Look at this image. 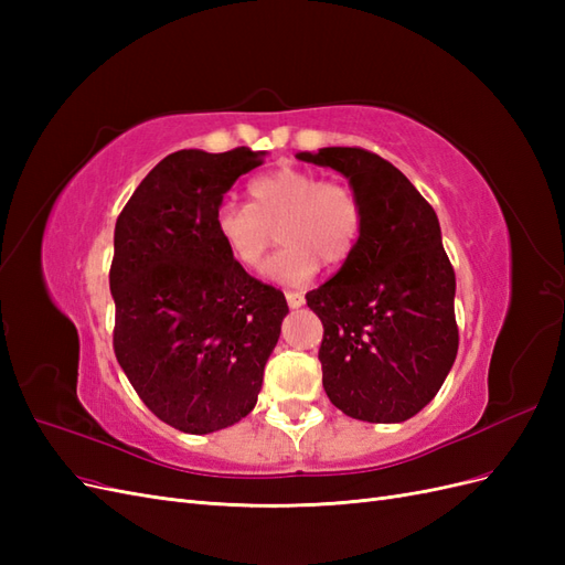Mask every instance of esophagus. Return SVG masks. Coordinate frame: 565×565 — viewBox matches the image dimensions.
<instances>
[{"mask_svg":"<svg viewBox=\"0 0 565 565\" xmlns=\"http://www.w3.org/2000/svg\"><path fill=\"white\" fill-rule=\"evenodd\" d=\"M285 299H287V306H289V309H301V306L306 303V299H303V295H301V292H287V295H285Z\"/></svg>","mask_w":565,"mask_h":565,"instance_id":"1","label":"esophagus"}]
</instances>
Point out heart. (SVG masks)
Instances as JSON below:
<instances>
[{"instance_id": "obj_1", "label": "heart", "mask_w": 565, "mask_h": 565, "mask_svg": "<svg viewBox=\"0 0 565 565\" xmlns=\"http://www.w3.org/2000/svg\"><path fill=\"white\" fill-rule=\"evenodd\" d=\"M252 204L224 200L214 214L221 245L243 268L256 270L276 241L285 243L266 273L301 285L324 266L351 259L363 233V204L347 183L322 181L297 167H278L249 181Z\"/></svg>"}]
</instances>
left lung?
I'll return each mask as SVG.
<instances>
[{
  "label": "left lung",
  "mask_w": 565,
  "mask_h": 565,
  "mask_svg": "<svg viewBox=\"0 0 565 565\" xmlns=\"http://www.w3.org/2000/svg\"><path fill=\"white\" fill-rule=\"evenodd\" d=\"M297 158L349 179L363 233L337 276L306 295L324 334L322 386L341 413L398 424L429 405L457 355L455 270L434 207L401 169L363 148Z\"/></svg>",
  "instance_id": "left-lung-1"
}]
</instances>
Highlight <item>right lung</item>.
I'll use <instances>...</instances> for the list:
<instances>
[{
  "label": "right lung",
  "mask_w": 565,
  "mask_h": 565,
  "mask_svg": "<svg viewBox=\"0 0 565 565\" xmlns=\"http://www.w3.org/2000/svg\"><path fill=\"white\" fill-rule=\"evenodd\" d=\"M266 150H177L139 183L115 224L110 292L119 367L148 409L183 434L247 417L289 313L221 245L214 214Z\"/></svg>",
  "instance_id": "add662e5"
}]
</instances>
